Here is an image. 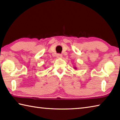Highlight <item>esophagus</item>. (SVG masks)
I'll list each match as a JSON object with an SVG mask.
<instances>
[{
    "label": "esophagus",
    "mask_w": 120,
    "mask_h": 120,
    "mask_svg": "<svg viewBox=\"0 0 120 120\" xmlns=\"http://www.w3.org/2000/svg\"><path fill=\"white\" fill-rule=\"evenodd\" d=\"M56 56H57L58 58H62V54H60V53H58L56 54Z\"/></svg>",
    "instance_id": "34e87169"
}]
</instances>
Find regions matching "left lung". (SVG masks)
I'll list each match as a JSON object with an SVG mask.
<instances>
[{"label":"left lung","instance_id":"1","mask_svg":"<svg viewBox=\"0 0 120 120\" xmlns=\"http://www.w3.org/2000/svg\"><path fill=\"white\" fill-rule=\"evenodd\" d=\"M74 68H75V69H77L76 67H74Z\"/></svg>","mask_w":120,"mask_h":120}]
</instances>
